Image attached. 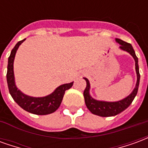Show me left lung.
Returning <instances> with one entry per match:
<instances>
[{
	"instance_id": "8db88e82",
	"label": "left lung",
	"mask_w": 148,
	"mask_h": 148,
	"mask_svg": "<svg viewBox=\"0 0 148 148\" xmlns=\"http://www.w3.org/2000/svg\"><path fill=\"white\" fill-rule=\"evenodd\" d=\"M116 41L121 44L120 48L122 49L123 51L128 52L136 62V71L137 74V82L136 87L132 92L130 95H128L127 97H125L123 100L115 101V102H108V101H97V100L93 99L90 94V85L89 80L84 77V79L86 82V87L84 90V98H85V102L86 106L93 114L97 115L100 116H112L116 115L121 113V112L127 109L128 106H130L132 102L133 101L135 97L136 96L137 92H138V88H139V84H140V74L139 72V65H138V58L136 55L135 51H134L132 46L130 43L126 42L121 40L120 39H116Z\"/></svg>"
}]
</instances>
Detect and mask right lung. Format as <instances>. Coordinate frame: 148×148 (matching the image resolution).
<instances>
[{
	"mask_svg": "<svg viewBox=\"0 0 148 148\" xmlns=\"http://www.w3.org/2000/svg\"><path fill=\"white\" fill-rule=\"evenodd\" d=\"M25 39L19 41L12 50L10 56L8 57V70H7V83L8 90L18 106H20L25 111L36 115L51 114L58 109L61 105L62 101L65 94V91L69 90L73 86V82L63 84L56 88V90L51 94L42 97H33L27 96L18 90L15 84L14 72H13V62L16 51Z\"/></svg>",
	"mask_w": 148,
	"mask_h": 148,
	"instance_id": "add662e5",
	"label": "right lung"
}]
</instances>
